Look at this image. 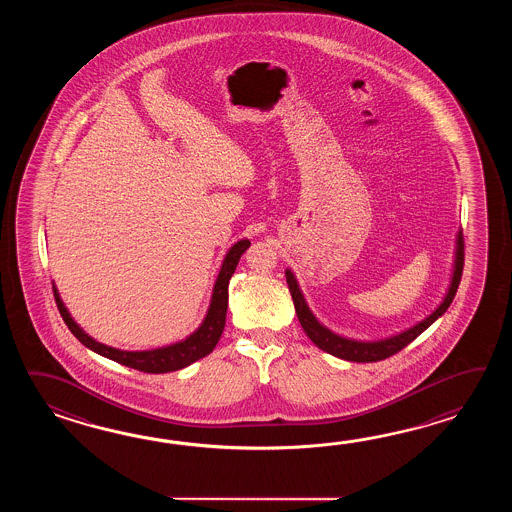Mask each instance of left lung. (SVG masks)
Returning a JSON list of instances; mask_svg holds the SVG:
<instances>
[{
    "instance_id": "obj_1",
    "label": "left lung",
    "mask_w": 512,
    "mask_h": 512,
    "mask_svg": "<svg viewBox=\"0 0 512 512\" xmlns=\"http://www.w3.org/2000/svg\"><path fill=\"white\" fill-rule=\"evenodd\" d=\"M463 263H465V241H463V232L457 234L456 260H454V274H452V282L448 287L445 300L435 309L432 315L425 318L423 322L415 324L414 327L406 329L403 333L395 335V337L384 338L377 342H360V340H351V338L338 337L333 331H329L327 327L322 326L315 315L311 313V309L305 304L304 294L298 287V282L294 278L293 272L285 271L287 285L293 296L294 309L296 316L300 320V324L304 327L307 337L315 342L318 348L326 351L333 357L338 359L349 360V362H377V360L388 359L395 353H399L401 349L406 348L410 342H414L426 327L432 326L439 316L445 313L446 309L452 304L454 296L457 293V287L461 282V274H463Z\"/></svg>"
}]
</instances>
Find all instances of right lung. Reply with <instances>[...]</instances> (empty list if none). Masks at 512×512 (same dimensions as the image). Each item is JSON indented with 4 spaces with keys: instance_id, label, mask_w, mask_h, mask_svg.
Instances as JSON below:
<instances>
[{
    "instance_id": "right-lung-1",
    "label": "right lung",
    "mask_w": 512,
    "mask_h": 512,
    "mask_svg": "<svg viewBox=\"0 0 512 512\" xmlns=\"http://www.w3.org/2000/svg\"><path fill=\"white\" fill-rule=\"evenodd\" d=\"M249 247H251V241L241 240L227 252L218 274V280L214 285V293H212L210 307H208L203 324L199 326L196 333H192L183 342H177V344L166 346V348L152 349V351H122V349L109 348L106 344H100L95 338L89 337L77 326V322L69 315L66 305L60 300V294L53 285L56 305H58V311L64 318L66 326L69 327V331L86 348L93 349L98 355L115 360L133 370L144 371V373H168V371L183 370L192 362L207 357L208 353H212V349L216 348L219 337L223 333V327H225V318H227L229 280L238 267L241 254Z\"/></svg>"
}]
</instances>
